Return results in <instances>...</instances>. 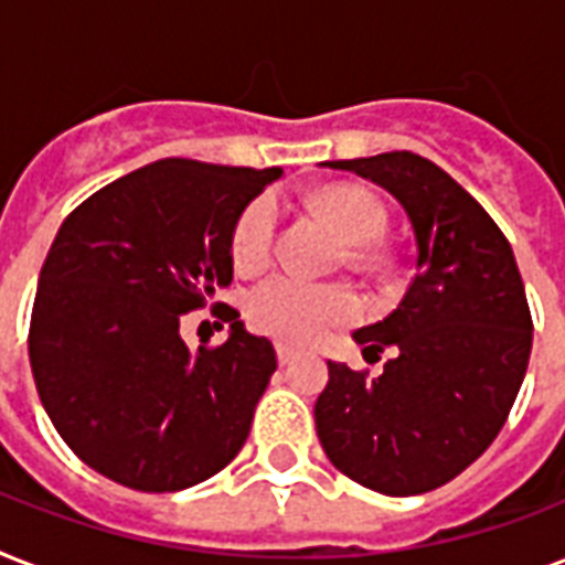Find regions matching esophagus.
Returning a JSON list of instances; mask_svg holds the SVG:
<instances>
[{
    "label": "esophagus",
    "instance_id": "34e87169",
    "mask_svg": "<svg viewBox=\"0 0 565 565\" xmlns=\"http://www.w3.org/2000/svg\"><path fill=\"white\" fill-rule=\"evenodd\" d=\"M292 358H296V352H292L290 345H278V363H281V366L292 363Z\"/></svg>",
    "mask_w": 565,
    "mask_h": 565
}]
</instances>
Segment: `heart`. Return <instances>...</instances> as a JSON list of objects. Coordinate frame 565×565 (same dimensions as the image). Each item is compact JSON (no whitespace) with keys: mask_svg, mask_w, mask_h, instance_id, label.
<instances>
[{"mask_svg":"<svg viewBox=\"0 0 565 565\" xmlns=\"http://www.w3.org/2000/svg\"><path fill=\"white\" fill-rule=\"evenodd\" d=\"M319 211L352 246H370L386 228V213L361 188H328L317 195ZM278 199L257 195L239 213L231 237V257L243 273H255L273 255L278 231ZM248 317L260 331L284 343H317L334 328L361 317V301L343 284H313L296 275H273L248 296Z\"/></svg>","mask_w":565,"mask_h":565,"instance_id":"b5f03b06","label":"heart"}]
</instances>
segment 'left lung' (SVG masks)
Returning a JSON list of instances; mask_svg holds the SVG:
<instances>
[{
  "label": "left lung",
  "instance_id": "obj_1",
  "mask_svg": "<svg viewBox=\"0 0 565 565\" xmlns=\"http://www.w3.org/2000/svg\"><path fill=\"white\" fill-rule=\"evenodd\" d=\"M322 167L354 172L402 204L416 275L398 308L358 328L363 358L393 349L377 377L328 361L317 398L328 460L366 490L422 495L490 448L531 358V310L513 248L448 172L413 152Z\"/></svg>",
  "mask_w": 565,
  "mask_h": 565
}]
</instances>
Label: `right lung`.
Instances as JSON below:
<instances>
[{
	"label": "right lung",
	"mask_w": 565,
	"mask_h": 565,
	"mask_svg": "<svg viewBox=\"0 0 565 565\" xmlns=\"http://www.w3.org/2000/svg\"><path fill=\"white\" fill-rule=\"evenodd\" d=\"M284 175L167 158L82 202L40 269L29 358L66 446L110 481L179 492L237 457L275 366L237 313L190 349L181 317L234 278L239 213Z\"/></svg>",
	"instance_id": "add662e5"
}]
</instances>
